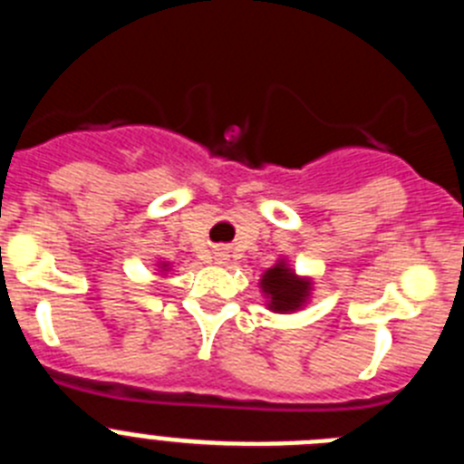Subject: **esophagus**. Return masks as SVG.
<instances>
[{"mask_svg": "<svg viewBox=\"0 0 464 464\" xmlns=\"http://www.w3.org/2000/svg\"><path fill=\"white\" fill-rule=\"evenodd\" d=\"M216 260H218V262H225V260H227V256H225V253H223V251H220V253H218V256H216Z\"/></svg>", "mask_w": 464, "mask_h": 464, "instance_id": "1", "label": "esophagus"}]
</instances>
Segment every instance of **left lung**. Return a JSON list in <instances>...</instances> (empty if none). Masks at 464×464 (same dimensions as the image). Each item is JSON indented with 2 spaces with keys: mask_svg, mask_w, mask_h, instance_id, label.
<instances>
[{
  "mask_svg": "<svg viewBox=\"0 0 464 464\" xmlns=\"http://www.w3.org/2000/svg\"><path fill=\"white\" fill-rule=\"evenodd\" d=\"M260 290L267 297V309L274 314H295L309 302L311 278L297 276L288 262L278 260L262 274Z\"/></svg>",
  "mask_w": 464,
  "mask_h": 464,
  "instance_id": "8db88e82",
  "label": "left lung"
}]
</instances>
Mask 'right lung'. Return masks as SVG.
<instances>
[{
  "mask_svg": "<svg viewBox=\"0 0 464 464\" xmlns=\"http://www.w3.org/2000/svg\"><path fill=\"white\" fill-rule=\"evenodd\" d=\"M158 267L160 272H167V269H169V262H158Z\"/></svg>",
  "mask_w": 464,
  "mask_h": 464,
  "instance_id": "1",
  "label": "right lung"
}]
</instances>
